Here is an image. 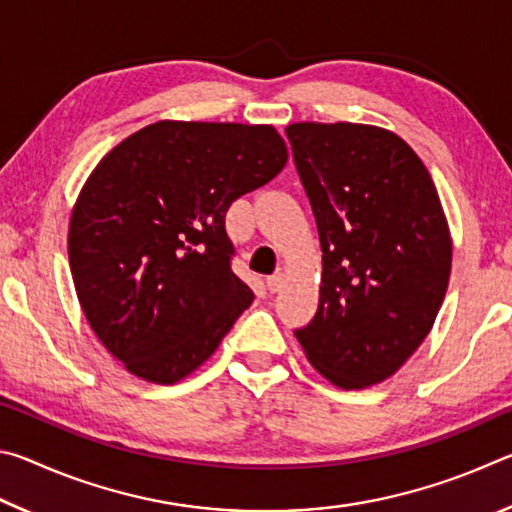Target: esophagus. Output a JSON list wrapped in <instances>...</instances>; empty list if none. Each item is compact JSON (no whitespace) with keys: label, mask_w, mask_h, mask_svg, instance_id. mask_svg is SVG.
<instances>
[{"label":"esophagus","mask_w":512,"mask_h":512,"mask_svg":"<svg viewBox=\"0 0 512 512\" xmlns=\"http://www.w3.org/2000/svg\"><path fill=\"white\" fill-rule=\"evenodd\" d=\"M284 280H287V275H284V271H275L273 275L266 277V287L271 293H277L282 287H284Z\"/></svg>","instance_id":"34e87169"}]
</instances>
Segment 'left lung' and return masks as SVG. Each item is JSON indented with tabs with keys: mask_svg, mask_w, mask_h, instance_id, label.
I'll return each mask as SVG.
<instances>
[{
	"mask_svg": "<svg viewBox=\"0 0 512 512\" xmlns=\"http://www.w3.org/2000/svg\"><path fill=\"white\" fill-rule=\"evenodd\" d=\"M287 135L323 250L318 311L296 339L329 384L361 391L427 339L452 273V232L400 135L352 121H298Z\"/></svg>",
	"mask_w": 512,
	"mask_h": 512,
	"instance_id": "1",
	"label": "left lung"
}]
</instances>
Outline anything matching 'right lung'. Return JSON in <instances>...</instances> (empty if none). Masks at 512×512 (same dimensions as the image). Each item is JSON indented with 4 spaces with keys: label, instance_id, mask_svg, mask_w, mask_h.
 <instances>
[{
    "label": "right lung",
    "instance_id": "1",
    "mask_svg": "<svg viewBox=\"0 0 512 512\" xmlns=\"http://www.w3.org/2000/svg\"><path fill=\"white\" fill-rule=\"evenodd\" d=\"M287 160L271 124L162 119L92 169L69 216V268L92 332L131 375L178 384L250 307L225 212Z\"/></svg>",
    "mask_w": 512,
    "mask_h": 512
}]
</instances>
